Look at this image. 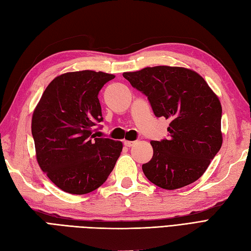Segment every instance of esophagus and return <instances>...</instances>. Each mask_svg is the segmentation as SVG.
Returning <instances> with one entry per match:
<instances>
[{
  "mask_svg": "<svg viewBox=\"0 0 251 251\" xmlns=\"http://www.w3.org/2000/svg\"><path fill=\"white\" fill-rule=\"evenodd\" d=\"M124 144H125L126 147H132L134 144H135V142H130V140H125Z\"/></svg>",
  "mask_w": 251,
  "mask_h": 251,
  "instance_id": "obj_1",
  "label": "esophagus"
}]
</instances>
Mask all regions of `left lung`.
Wrapping results in <instances>:
<instances>
[{
	"instance_id": "obj_1",
	"label": "left lung",
	"mask_w": 251,
	"mask_h": 251,
	"mask_svg": "<svg viewBox=\"0 0 251 251\" xmlns=\"http://www.w3.org/2000/svg\"><path fill=\"white\" fill-rule=\"evenodd\" d=\"M122 75L148 97L156 117L170 120L168 139L150 143L153 156L143 165L145 176L164 189L198 180L223 144L218 97L202 76L183 67H147Z\"/></svg>"
}]
</instances>
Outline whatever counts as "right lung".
Here are the masks:
<instances>
[{"label":"right lung","mask_w":251,"mask_h":251,"mask_svg":"<svg viewBox=\"0 0 251 251\" xmlns=\"http://www.w3.org/2000/svg\"><path fill=\"white\" fill-rule=\"evenodd\" d=\"M114 75L93 70L55 77L42 94L32 117L39 167L62 191L84 195L100 187L115 167L122 143L97 138L103 120L98 94Z\"/></svg>","instance_id":"1"}]
</instances>
